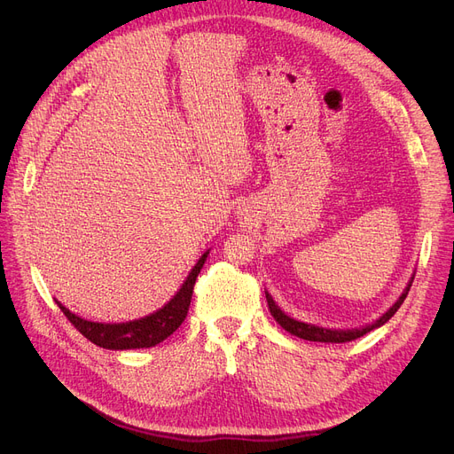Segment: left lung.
<instances>
[{
	"label": "left lung",
	"instance_id": "left-lung-1",
	"mask_svg": "<svg viewBox=\"0 0 454 454\" xmlns=\"http://www.w3.org/2000/svg\"><path fill=\"white\" fill-rule=\"evenodd\" d=\"M411 287H412V281L409 283V287L404 289V293L399 296V300H397V301L388 309V311H387L383 317H380L379 320H375L373 324H370V325H366V327H363V329H351V331H333V329H324V327H318V325L298 322V320H294V318L285 315V313L281 311V309L274 303V300L269 296V293H265V294H267L270 315L276 318V322H278L285 331H289L291 335H296V337H300V339H303V340H311V342L342 344V342H349V340H355V339H361V337L366 335V333L373 331L375 327H380L383 324H387V322L395 315V311L401 307V303L404 301V298H407Z\"/></svg>",
	"mask_w": 454,
	"mask_h": 454
}]
</instances>
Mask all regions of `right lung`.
<instances>
[{"instance_id": "1", "label": "right lung", "mask_w": 454, "mask_h": 454, "mask_svg": "<svg viewBox=\"0 0 454 454\" xmlns=\"http://www.w3.org/2000/svg\"><path fill=\"white\" fill-rule=\"evenodd\" d=\"M206 257H207V252L197 261V265L189 272L185 283L182 285V289L176 293V296L165 307H161L160 311L145 318H139L127 324H99V322L82 320L81 317L69 313L60 301L57 303L60 307V311L64 313V317L74 324V327L81 333V335H84L95 346L106 348V349L153 348L163 342L169 335H173V333L185 320L191 296H193L195 281Z\"/></svg>"}]
</instances>
